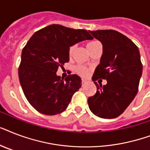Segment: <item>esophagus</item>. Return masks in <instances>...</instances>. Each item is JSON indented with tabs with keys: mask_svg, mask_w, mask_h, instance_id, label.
I'll use <instances>...</instances> for the list:
<instances>
[{
	"mask_svg": "<svg viewBox=\"0 0 150 150\" xmlns=\"http://www.w3.org/2000/svg\"><path fill=\"white\" fill-rule=\"evenodd\" d=\"M86 82H87L86 80L84 79H82V86H84V85L86 84Z\"/></svg>",
	"mask_w": 150,
	"mask_h": 150,
	"instance_id": "1",
	"label": "esophagus"
}]
</instances>
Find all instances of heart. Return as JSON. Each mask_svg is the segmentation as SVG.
<instances>
[{"mask_svg":"<svg viewBox=\"0 0 150 150\" xmlns=\"http://www.w3.org/2000/svg\"><path fill=\"white\" fill-rule=\"evenodd\" d=\"M98 44H101V43H100L98 40H96L89 41L88 43H87L88 50H89L90 49H92V48L93 47L98 45ZM74 50H75V46H71L70 47H69V49H68V54H69V56H71V55L72 54ZM76 71H77V72L79 73L80 75H82V76H86V75L89 74V69L87 68H86V67H84V66H77V67H76Z\"/></svg>","mask_w":150,"mask_h":150,"instance_id":"heart-1","label":"heart"}]
</instances>
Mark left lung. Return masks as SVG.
Wrapping results in <instances>:
<instances>
[{
    "mask_svg": "<svg viewBox=\"0 0 150 150\" xmlns=\"http://www.w3.org/2000/svg\"><path fill=\"white\" fill-rule=\"evenodd\" d=\"M103 45L100 62L93 76L96 93L88 99L89 109L102 118L120 116L138 93L142 64L139 48L130 39L113 30L89 31ZM98 78L107 80L102 86L95 82Z\"/></svg>",
    "mask_w": 150,
    "mask_h": 150,
    "instance_id": "1",
    "label": "left lung"
}]
</instances>
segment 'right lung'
<instances>
[{"instance_id": "add662e5", "label": "right lung", "mask_w": 150, "mask_h": 150, "mask_svg": "<svg viewBox=\"0 0 150 150\" xmlns=\"http://www.w3.org/2000/svg\"><path fill=\"white\" fill-rule=\"evenodd\" d=\"M93 39L85 29L55 24L31 36L22 50L18 78L27 100L37 111L55 115L65 110L81 87V78L69 75L64 80L57 75V71L69 61L71 46Z\"/></svg>"}]
</instances>
